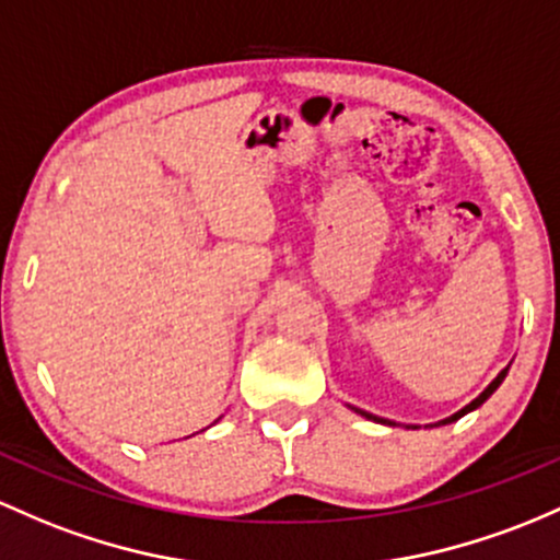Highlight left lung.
<instances>
[{"label":"left lung","mask_w":560,"mask_h":560,"mask_svg":"<svg viewBox=\"0 0 560 560\" xmlns=\"http://www.w3.org/2000/svg\"><path fill=\"white\" fill-rule=\"evenodd\" d=\"M508 370H510V366H505V370H502L500 374H497V377H494V380H491V383H489V388H487V390H483V393H481V396H478V398H472V401L468 404V407H463V409H459V411H454V415H452V417H446V420L435 422V425H450V422H454V420H459V417H465V415H468V411H472V409H478V407H481V404H483V401H487V398L491 396V393H494L497 388H500V385H502V380H505V374H508ZM353 411H359V415H361V417H366V420H374V422H383V425H390V422H388V420H383V417H374V415H370V411H364V409H355V407H353Z\"/></svg>","instance_id":"1"}]
</instances>
